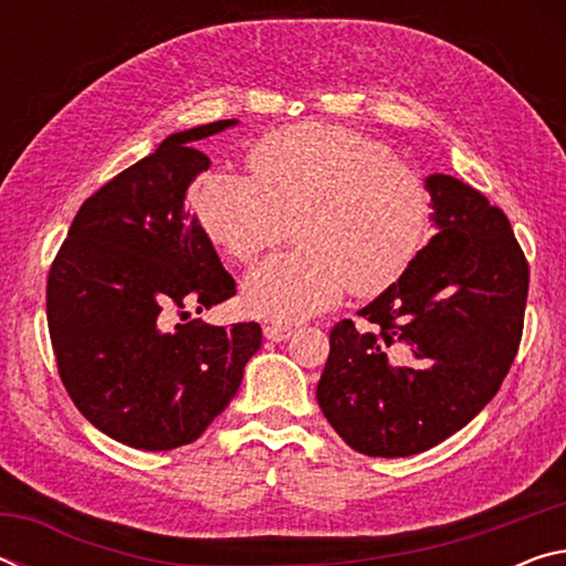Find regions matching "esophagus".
Here are the masks:
<instances>
[{
	"label": "esophagus",
	"instance_id": "esophagus-1",
	"mask_svg": "<svg viewBox=\"0 0 566 566\" xmlns=\"http://www.w3.org/2000/svg\"><path fill=\"white\" fill-rule=\"evenodd\" d=\"M292 327H282V324H266L264 327V337L272 339V342H284L290 339Z\"/></svg>",
	"mask_w": 566,
	"mask_h": 566
}]
</instances>
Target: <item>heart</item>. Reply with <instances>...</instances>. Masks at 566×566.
Returning <instances> with one entry per match:
<instances>
[{
    "label": "heart",
    "mask_w": 566,
    "mask_h": 566,
    "mask_svg": "<svg viewBox=\"0 0 566 566\" xmlns=\"http://www.w3.org/2000/svg\"><path fill=\"white\" fill-rule=\"evenodd\" d=\"M252 177L217 169L195 191L207 237L239 264L284 242L296 249L247 276L242 302L270 322H300L347 292L395 284L427 239L432 199L385 142L342 124L302 122L249 149Z\"/></svg>",
    "instance_id": "b5f03b06"
}]
</instances>
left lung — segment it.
Returning <instances> with one entry per match:
<instances>
[{
  "instance_id": "obj_1",
  "label": "left lung",
  "mask_w": 566,
  "mask_h": 566,
  "mask_svg": "<svg viewBox=\"0 0 566 566\" xmlns=\"http://www.w3.org/2000/svg\"><path fill=\"white\" fill-rule=\"evenodd\" d=\"M437 234L399 282L329 332L317 401L352 449L409 457L444 442L500 391L520 352L530 264L500 207L427 179Z\"/></svg>"
}]
</instances>
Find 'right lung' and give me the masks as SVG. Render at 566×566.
<instances>
[{
	"label": "right lung",
	"instance_id": "1",
	"mask_svg": "<svg viewBox=\"0 0 566 566\" xmlns=\"http://www.w3.org/2000/svg\"><path fill=\"white\" fill-rule=\"evenodd\" d=\"M219 119L167 137L80 207L46 276L56 371L74 407L117 442L167 452L195 442L242 385L262 327H209L237 294L212 242L187 212L189 181L209 167L197 139ZM182 319L169 331L166 319Z\"/></svg>",
	"mask_w": 566,
	"mask_h": 566
}]
</instances>
